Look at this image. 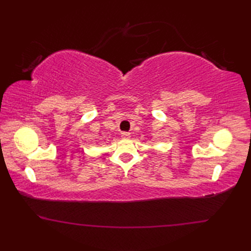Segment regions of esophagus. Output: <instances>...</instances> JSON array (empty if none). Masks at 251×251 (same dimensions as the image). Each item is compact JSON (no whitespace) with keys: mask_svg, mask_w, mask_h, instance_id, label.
I'll use <instances>...</instances> for the list:
<instances>
[{"mask_svg":"<svg viewBox=\"0 0 251 251\" xmlns=\"http://www.w3.org/2000/svg\"><path fill=\"white\" fill-rule=\"evenodd\" d=\"M123 139H128V138L130 137V134L129 132H122V136H121Z\"/></svg>","mask_w":251,"mask_h":251,"instance_id":"esophagus-1","label":"esophagus"}]
</instances>
